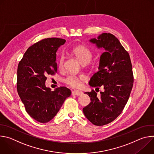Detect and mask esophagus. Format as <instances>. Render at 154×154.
Instances as JSON below:
<instances>
[{
  "instance_id": "esophagus-1",
  "label": "esophagus",
  "mask_w": 154,
  "mask_h": 154,
  "mask_svg": "<svg viewBox=\"0 0 154 154\" xmlns=\"http://www.w3.org/2000/svg\"><path fill=\"white\" fill-rule=\"evenodd\" d=\"M82 94V91H79L77 90L75 91H73L72 92V95H74V96H80Z\"/></svg>"
}]
</instances>
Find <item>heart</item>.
<instances>
[{
    "mask_svg": "<svg viewBox=\"0 0 154 154\" xmlns=\"http://www.w3.org/2000/svg\"><path fill=\"white\" fill-rule=\"evenodd\" d=\"M73 54L80 62L82 65L89 63L92 58L91 51L84 46H77L72 48L71 51ZM64 63V58L61 57L58 61L59 68H62ZM85 80V77L83 75H70L64 79V82L67 85L73 88H79L82 82Z\"/></svg>",
    "mask_w": 154,
    "mask_h": 154,
    "instance_id": "obj_1",
    "label": "heart"
}]
</instances>
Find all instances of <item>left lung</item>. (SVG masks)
I'll use <instances>...</instances> for the list:
<instances>
[{"label": "left lung", "instance_id": "1", "mask_svg": "<svg viewBox=\"0 0 154 154\" xmlns=\"http://www.w3.org/2000/svg\"><path fill=\"white\" fill-rule=\"evenodd\" d=\"M105 51L100 56L99 71L91 77L89 85L104 91L97 95L94 90L86 92L91 102L83 112L92 124L101 126L114 121L125 106L134 83V75L130 56L118 39L111 33H103L90 40Z\"/></svg>", "mask_w": 154, "mask_h": 154}]
</instances>
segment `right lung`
<instances>
[{
  "mask_svg": "<svg viewBox=\"0 0 154 154\" xmlns=\"http://www.w3.org/2000/svg\"><path fill=\"white\" fill-rule=\"evenodd\" d=\"M66 40L49 38L34 44L19 61L17 71V91L27 113L39 122L52 120L71 91L61 86L52 91L45 85L48 75L57 71L56 52Z\"/></svg>",
  "mask_w": 154,
  "mask_h": 154,
  "instance_id": "right-lung-1",
  "label": "right lung"
}]
</instances>
